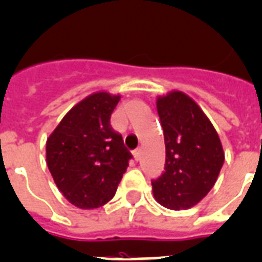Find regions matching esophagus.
Listing matches in <instances>:
<instances>
[{
	"instance_id": "1",
	"label": "esophagus",
	"mask_w": 262,
	"mask_h": 262,
	"mask_svg": "<svg viewBox=\"0 0 262 262\" xmlns=\"http://www.w3.org/2000/svg\"><path fill=\"white\" fill-rule=\"evenodd\" d=\"M133 155H134V159L138 162L140 159V155H142V150H140V148H136V150L133 152Z\"/></svg>"
}]
</instances>
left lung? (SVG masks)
Instances as JSON below:
<instances>
[{
    "label": "left lung",
    "mask_w": 262,
    "mask_h": 262,
    "mask_svg": "<svg viewBox=\"0 0 262 262\" xmlns=\"http://www.w3.org/2000/svg\"><path fill=\"white\" fill-rule=\"evenodd\" d=\"M166 146L165 172L152 181L158 204L186 210L204 200L217 182L225 152L202 108L178 90L157 97Z\"/></svg>",
    "instance_id": "obj_1"
}]
</instances>
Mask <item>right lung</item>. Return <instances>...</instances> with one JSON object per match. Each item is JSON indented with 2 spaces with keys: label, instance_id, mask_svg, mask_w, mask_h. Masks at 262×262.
<instances>
[{
  "label": "right lung",
  "instance_id": "1",
  "mask_svg": "<svg viewBox=\"0 0 262 262\" xmlns=\"http://www.w3.org/2000/svg\"><path fill=\"white\" fill-rule=\"evenodd\" d=\"M120 95L99 91L73 105L47 139V165L73 206L91 210L114 198L133 158L110 119Z\"/></svg>",
  "mask_w": 262,
  "mask_h": 262
}]
</instances>
